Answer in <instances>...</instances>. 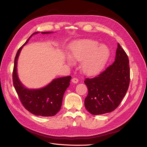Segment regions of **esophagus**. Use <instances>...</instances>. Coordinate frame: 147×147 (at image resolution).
<instances>
[{"instance_id": "1", "label": "esophagus", "mask_w": 147, "mask_h": 147, "mask_svg": "<svg viewBox=\"0 0 147 147\" xmlns=\"http://www.w3.org/2000/svg\"><path fill=\"white\" fill-rule=\"evenodd\" d=\"M72 82L74 83H77L78 82V78H73L72 79Z\"/></svg>"}]
</instances>
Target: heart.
Returning a JSON list of instances; mask_svg holds the SVG:
<instances>
[{
  "instance_id": "heart-1",
  "label": "heart",
  "mask_w": 147,
  "mask_h": 147,
  "mask_svg": "<svg viewBox=\"0 0 147 147\" xmlns=\"http://www.w3.org/2000/svg\"><path fill=\"white\" fill-rule=\"evenodd\" d=\"M109 49L105 45L92 40H83L75 42L71 46L70 56L78 61H81L80 68L86 75H91L98 73L103 67L109 55ZM69 63L73 64L69 59Z\"/></svg>"
}]
</instances>
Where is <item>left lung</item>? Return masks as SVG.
Returning a JSON list of instances; mask_svg holds the SVG:
<instances>
[{
    "mask_svg": "<svg viewBox=\"0 0 147 147\" xmlns=\"http://www.w3.org/2000/svg\"><path fill=\"white\" fill-rule=\"evenodd\" d=\"M129 82L128 56L118 43L113 64L97 76L84 80L88 89V94L84 99L86 109L95 115L112 112L126 95Z\"/></svg>",
    "mask_w": 147,
    "mask_h": 147,
    "instance_id": "1",
    "label": "left lung"
}]
</instances>
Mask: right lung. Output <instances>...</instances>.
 <instances>
[{
	"label": "right lung",
	"mask_w": 147,
	"mask_h": 147,
	"mask_svg": "<svg viewBox=\"0 0 147 147\" xmlns=\"http://www.w3.org/2000/svg\"><path fill=\"white\" fill-rule=\"evenodd\" d=\"M37 33L38 32L31 35L17 51L13 70V83L21 104L26 110L37 116L52 117L60 110L64 94L70 85L72 77L68 76L56 78L43 88L29 90L22 84L17 75V60L21 49L34 34ZM48 33L50 32H42Z\"/></svg>",
	"instance_id": "obj_1"
}]
</instances>
